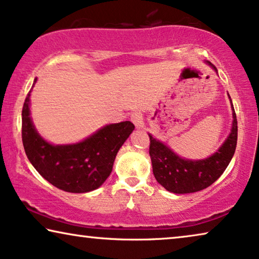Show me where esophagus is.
<instances>
[{"label": "esophagus", "mask_w": 259, "mask_h": 259, "mask_svg": "<svg viewBox=\"0 0 259 259\" xmlns=\"http://www.w3.org/2000/svg\"><path fill=\"white\" fill-rule=\"evenodd\" d=\"M130 119L137 129H141L143 124H144V121H143V115H142V113H140V111H135V113L131 114Z\"/></svg>", "instance_id": "34e87169"}]
</instances>
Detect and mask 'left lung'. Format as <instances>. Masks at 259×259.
<instances>
[{"label":"left lung","mask_w":259,"mask_h":259,"mask_svg":"<svg viewBox=\"0 0 259 259\" xmlns=\"http://www.w3.org/2000/svg\"><path fill=\"white\" fill-rule=\"evenodd\" d=\"M207 63L216 71L213 64H210L209 61ZM231 109H233L234 118L231 133L218 152L206 159H184L149 134V153L151 157L154 178L165 190L177 194L199 192L210 186L221 177L229 165L237 144V119L233 103H231Z\"/></svg>","instance_id":"8db88e82"}]
</instances>
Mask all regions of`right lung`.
<instances>
[{
  "mask_svg": "<svg viewBox=\"0 0 259 259\" xmlns=\"http://www.w3.org/2000/svg\"><path fill=\"white\" fill-rule=\"evenodd\" d=\"M30 93L22 110V141L30 163L59 190L86 193L99 188L109 177L115 157L135 125L129 121L115 123L76 144L52 145L40 137L31 121Z\"/></svg>",
  "mask_w": 259,
  "mask_h": 259,
  "instance_id": "1",
  "label": "right lung"
}]
</instances>
